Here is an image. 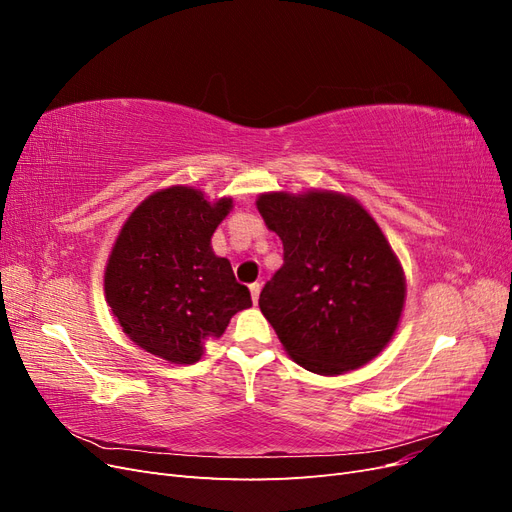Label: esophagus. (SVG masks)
Returning a JSON list of instances; mask_svg holds the SVG:
<instances>
[{
	"label": "esophagus",
	"instance_id": "esophagus-1",
	"mask_svg": "<svg viewBox=\"0 0 512 512\" xmlns=\"http://www.w3.org/2000/svg\"><path fill=\"white\" fill-rule=\"evenodd\" d=\"M250 294H252V301L258 303V297H260V284L258 282L250 286Z\"/></svg>",
	"mask_w": 512,
	"mask_h": 512
}]
</instances>
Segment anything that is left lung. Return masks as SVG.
Returning <instances> with one entry per match:
<instances>
[{
	"label": "left lung",
	"mask_w": 512,
	"mask_h": 512,
	"mask_svg": "<svg viewBox=\"0 0 512 512\" xmlns=\"http://www.w3.org/2000/svg\"><path fill=\"white\" fill-rule=\"evenodd\" d=\"M256 207L284 243V265L258 299L284 350L320 376L369 363L406 301L404 269L376 220L329 190L267 192Z\"/></svg>",
	"instance_id": "1"
}]
</instances>
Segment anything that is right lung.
I'll return each instance as SVG.
<instances>
[{
	"label": "right lung",
	"instance_id": "right-lung-1",
	"mask_svg": "<svg viewBox=\"0 0 512 512\" xmlns=\"http://www.w3.org/2000/svg\"><path fill=\"white\" fill-rule=\"evenodd\" d=\"M232 198L209 203L200 190L173 185L153 192L119 230L104 271V294L136 346L177 365H192L205 342L252 307L250 290L211 237Z\"/></svg>",
	"mask_w": 512,
	"mask_h": 512
}]
</instances>
